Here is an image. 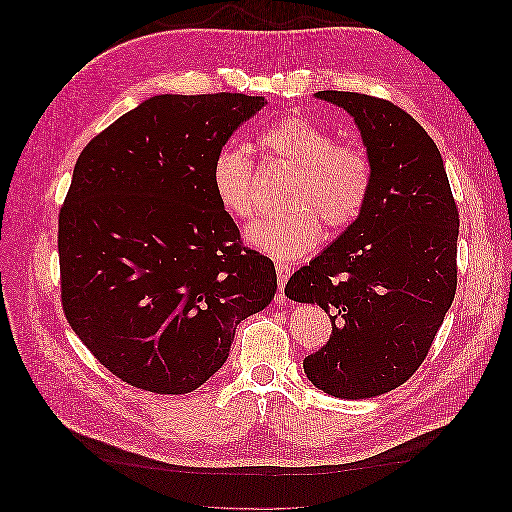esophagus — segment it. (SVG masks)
<instances>
[{
	"label": "esophagus",
	"mask_w": 512,
	"mask_h": 512,
	"mask_svg": "<svg viewBox=\"0 0 512 512\" xmlns=\"http://www.w3.org/2000/svg\"><path fill=\"white\" fill-rule=\"evenodd\" d=\"M277 285H279V296H277V302H285L287 298H285V285H287V279H289V269H287V264H281V262H277Z\"/></svg>",
	"instance_id": "34e87169"
}]
</instances>
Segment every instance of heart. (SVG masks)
I'll return each mask as SVG.
<instances>
[{
  "instance_id": "b5f03b06",
  "label": "heart",
  "mask_w": 512,
  "mask_h": 512,
  "mask_svg": "<svg viewBox=\"0 0 512 512\" xmlns=\"http://www.w3.org/2000/svg\"><path fill=\"white\" fill-rule=\"evenodd\" d=\"M264 160L296 168L285 196L289 210L266 216L246 231L250 246L277 260L308 254L321 241V218L344 229L360 216L371 191V162L356 145L335 143L333 135L304 116L275 120L258 135ZM210 185L221 208L250 221L260 208L256 166L239 145H223L210 166Z\"/></svg>"
}]
</instances>
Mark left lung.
I'll return each mask as SVG.
<instances>
[{
    "mask_svg": "<svg viewBox=\"0 0 512 512\" xmlns=\"http://www.w3.org/2000/svg\"><path fill=\"white\" fill-rule=\"evenodd\" d=\"M344 108L371 162L360 216L285 296L319 304L333 321L327 346L304 358L325 394L362 400L392 392L425 360L456 294L458 210L433 139L402 108L352 91H319Z\"/></svg>",
    "mask_w": 512,
    "mask_h": 512,
    "instance_id": "1",
    "label": "left lung"
}]
</instances>
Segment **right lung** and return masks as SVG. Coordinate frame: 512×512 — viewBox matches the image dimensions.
Instances as JSON below:
<instances>
[{
    "label": "right lung",
    "mask_w": 512,
    "mask_h": 512,
    "mask_svg": "<svg viewBox=\"0 0 512 512\" xmlns=\"http://www.w3.org/2000/svg\"><path fill=\"white\" fill-rule=\"evenodd\" d=\"M262 95H154L81 152L60 210L66 321L104 367L187 394L229 358L235 329L271 304V258L241 248L210 166Z\"/></svg>",
    "instance_id": "add662e5"
}]
</instances>
